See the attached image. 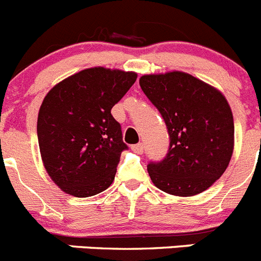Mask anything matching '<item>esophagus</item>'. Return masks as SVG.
Segmentation results:
<instances>
[{
  "label": "esophagus",
  "mask_w": 261,
  "mask_h": 261,
  "mask_svg": "<svg viewBox=\"0 0 261 261\" xmlns=\"http://www.w3.org/2000/svg\"><path fill=\"white\" fill-rule=\"evenodd\" d=\"M132 150L136 154H142L143 152V143H137V145H133Z\"/></svg>",
  "instance_id": "1"
}]
</instances>
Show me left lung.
<instances>
[{
	"label": "left lung",
	"instance_id": "1",
	"mask_svg": "<svg viewBox=\"0 0 261 261\" xmlns=\"http://www.w3.org/2000/svg\"><path fill=\"white\" fill-rule=\"evenodd\" d=\"M140 87L169 135L166 158L147 164L154 185L178 197L207 190L225 172L233 154V114L223 93L180 71L143 75Z\"/></svg>",
	"mask_w": 261,
	"mask_h": 261
}]
</instances>
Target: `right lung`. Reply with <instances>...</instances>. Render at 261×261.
I'll return each instance as SVG.
<instances>
[{
  "instance_id": "obj_1",
  "label": "right lung",
  "mask_w": 261,
  "mask_h": 261,
  "mask_svg": "<svg viewBox=\"0 0 261 261\" xmlns=\"http://www.w3.org/2000/svg\"><path fill=\"white\" fill-rule=\"evenodd\" d=\"M136 79V72L87 68L57 84L44 98L38 146L47 174L64 193L87 198L112 184L128 146L111 109Z\"/></svg>"
}]
</instances>
